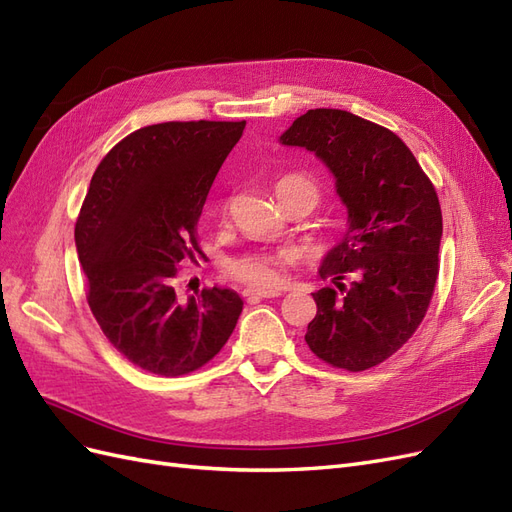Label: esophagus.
<instances>
[{
	"instance_id": "1",
	"label": "esophagus",
	"mask_w": 512,
	"mask_h": 512,
	"mask_svg": "<svg viewBox=\"0 0 512 512\" xmlns=\"http://www.w3.org/2000/svg\"><path fill=\"white\" fill-rule=\"evenodd\" d=\"M243 297H245V301L256 303V301H262V299H275V297H280V292H277V290H256V288H245V290H243Z\"/></svg>"
}]
</instances>
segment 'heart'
<instances>
[{"instance_id":"1","label":"heart","mask_w":512,"mask_h":512,"mask_svg":"<svg viewBox=\"0 0 512 512\" xmlns=\"http://www.w3.org/2000/svg\"><path fill=\"white\" fill-rule=\"evenodd\" d=\"M290 190H303L314 198V205L318 203L320 192L314 181L301 175H288L277 183V198ZM290 260L288 250H275V252H245L226 262V273L245 286H252L256 290H273L282 282V265Z\"/></svg>"}]
</instances>
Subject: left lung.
I'll list each match as a JSON object with an SVG mask.
<instances>
[{
    "instance_id": "obj_1",
    "label": "left lung",
    "mask_w": 512,
    "mask_h": 512,
    "mask_svg": "<svg viewBox=\"0 0 512 512\" xmlns=\"http://www.w3.org/2000/svg\"><path fill=\"white\" fill-rule=\"evenodd\" d=\"M282 145L314 151L348 209L344 239L324 256L316 318L305 342L320 361L365 371L418 329L440 271L442 211L436 188L401 138L339 108L294 119Z\"/></svg>"
}]
</instances>
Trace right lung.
Here are the masks:
<instances>
[{"instance_id":"add662e5","label":"right lung","mask_w":512,"mask_h":512,"mask_svg":"<svg viewBox=\"0 0 512 512\" xmlns=\"http://www.w3.org/2000/svg\"><path fill=\"white\" fill-rule=\"evenodd\" d=\"M245 121H166L128 134L98 164L74 226L87 303L130 363L177 378L209 363L235 331V290L181 301L179 267L203 254L198 220Z\"/></svg>"}]
</instances>
